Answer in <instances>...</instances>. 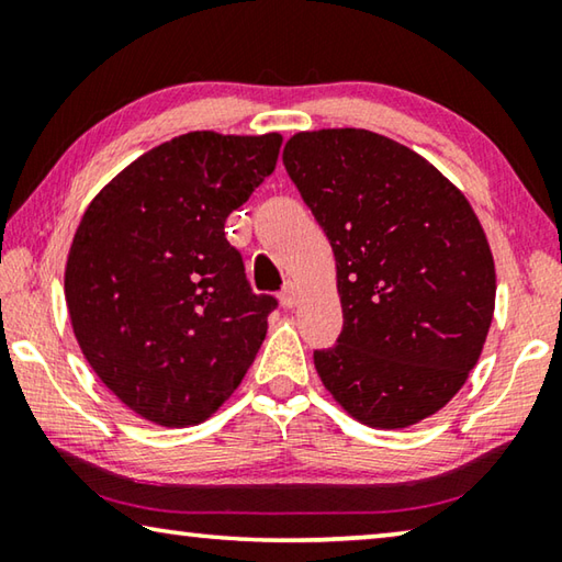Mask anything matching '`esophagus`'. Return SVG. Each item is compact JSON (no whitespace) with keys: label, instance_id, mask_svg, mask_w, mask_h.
I'll list each match as a JSON object with an SVG mask.
<instances>
[{"label":"esophagus","instance_id":"obj_1","mask_svg":"<svg viewBox=\"0 0 562 562\" xmlns=\"http://www.w3.org/2000/svg\"><path fill=\"white\" fill-rule=\"evenodd\" d=\"M280 302H282L284 310L297 307V302H300V288H297V284H294V282L284 284L282 292H280Z\"/></svg>","mask_w":562,"mask_h":562}]
</instances>
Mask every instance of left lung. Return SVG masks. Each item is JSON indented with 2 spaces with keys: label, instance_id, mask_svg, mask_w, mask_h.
<instances>
[{
  "label": "left lung",
  "instance_id": "left-lung-1",
  "mask_svg": "<svg viewBox=\"0 0 562 562\" xmlns=\"http://www.w3.org/2000/svg\"><path fill=\"white\" fill-rule=\"evenodd\" d=\"M282 164L337 260L345 327L315 351L322 384L379 429L436 414L479 361L496 304L473 207L429 160L364 128L297 133Z\"/></svg>",
  "mask_w": 562,
  "mask_h": 562
}]
</instances>
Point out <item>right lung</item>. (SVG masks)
<instances>
[{
  "label": "right lung",
  "mask_w": 562,
  "mask_h": 562,
  "mask_svg": "<svg viewBox=\"0 0 562 562\" xmlns=\"http://www.w3.org/2000/svg\"><path fill=\"white\" fill-rule=\"evenodd\" d=\"M280 146V133H186L123 168L76 227L64 274L74 335L148 422L201 424L258 355L278 300L252 292L225 221Z\"/></svg>",
  "instance_id": "right-lung-1"
}]
</instances>
